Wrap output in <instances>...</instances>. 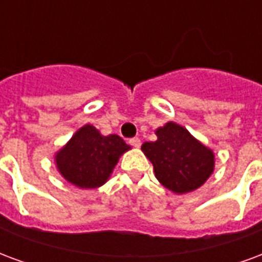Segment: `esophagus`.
<instances>
[{"mask_svg": "<svg viewBox=\"0 0 262 262\" xmlns=\"http://www.w3.org/2000/svg\"><path fill=\"white\" fill-rule=\"evenodd\" d=\"M129 144L135 147V148H139L141 144V141L139 137H133V139H130V140H129Z\"/></svg>", "mask_w": 262, "mask_h": 262, "instance_id": "1", "label": "esophagus"}]
</instances>
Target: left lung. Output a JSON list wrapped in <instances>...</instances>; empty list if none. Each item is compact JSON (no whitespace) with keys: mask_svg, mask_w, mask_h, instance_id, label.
I'll return each mask as SVG.
<instances>
[{"mask_svg":"<svg viewBox=\"0 0 262 262\" xmlns=\"http://www.w3.org/2000/svg\"><path fill=\"white\" fill-rule=\"evenodd\" d=\"M156 141L141 146L154 166L161 185L176 194L197 190L215 169V154L176 122H166L156 130Z\"/></svg>","mask_w":262,"mask_h":262,"instance_id":"8db88e82","label":"left lung"}]
</instances>
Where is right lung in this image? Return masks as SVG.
Instances as JSON below:
<instances>
[{
	"mask_svg": "<svg viewBox=\"0 0 262 262\" xmlns=\"http://www.w3.org/2000/svg\"><path fill=\"white\" fill-rule=\"evenodd\" d=\"M130 150L118 135L104 136L87 123L54 156L58 172L79 189H97L110 179L118 161Z\"/></svg>",
	"mask_w": 262,
	"mask_h": 262,
	"instance_id": "obj_1",
	"label": "right lung"
}]
</instances>
